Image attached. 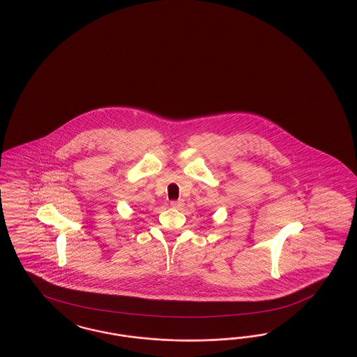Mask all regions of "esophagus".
<instances>
[{
    "label": "esophagus",
    "mask_w": 357,
    "mask_h": 357,
    "mask_svg": "<svg viewBox=\"0 0 357 357\" xmlns=\"http://www.w3.org/2000/svg\"><path fill=\"white\" fill-rule=\"evenodd\" d=\"M170 204H172V208L179 209L183 207V204H185V203H183V200H172Z\"/></svg>",
    "instance_id": "obj_1"
}]
</instances>
